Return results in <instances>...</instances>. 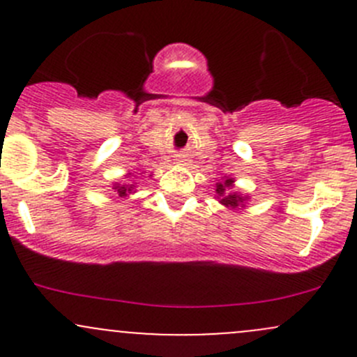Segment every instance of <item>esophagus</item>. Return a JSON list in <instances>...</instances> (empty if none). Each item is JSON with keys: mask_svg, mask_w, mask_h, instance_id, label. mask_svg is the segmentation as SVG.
I'll return each mask as SVG.
<instances>
[{"mask_svg": "<svg viewBox=\"0 0 357 357\" xmlns=\"http://www.w3.org/2000/svg\"><path fill=\"white\" fill-rule=\"evenodd\" d=\"M179 162H181V164H186V160H185V158H181V160H179Z\"/></svg>", "mask_w": 357, "mask_h": 357, "instance_id": "34e87169", "label": "esophagus"}]
</instances>
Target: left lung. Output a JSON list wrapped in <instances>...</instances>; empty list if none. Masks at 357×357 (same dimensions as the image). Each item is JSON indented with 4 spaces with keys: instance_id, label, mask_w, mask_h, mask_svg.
Segmentation results:
<instances>
[{
    "instance_id": "1",
    "label": "left lung",
    "mask_w": 357,
    "mask_h": 357,
    "mask_svg": "<svg viewBox=\"0 0 357 357\" xmlns=\"http://www.w3.org/2000/svg\"><path fill=\"white\" fill-rule=\"evenodd\" d=\"M235 188V178H222V181L215 183V195L214 199L221 205H225L226 208H240L247 207V202L250 200L248 195H243V193L236 192Z\"/></svg>"
}]
</instances>
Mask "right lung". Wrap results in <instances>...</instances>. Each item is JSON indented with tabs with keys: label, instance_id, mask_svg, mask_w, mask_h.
<instances>
[{
	"label": "right lung",
	"instance_id": "obj_1",
	"mask_svg": "<svg viewBox=\"0 0 357 357\" xmlns=\"http://www.w3.org/2000/svg\"><path fill=\"white\" fill-rule=\"evenodd\" d=\"M152 176V174H150ZM131 178H132V172H126L124 174V179L122 181H117V183H112V190L115 192V195H119L121 199H124V197H129V195H135L136 193V186L131 183Z\"/></svg>",
	"mask_w": 357,
	"mask_h": 357
}]
</instances>
